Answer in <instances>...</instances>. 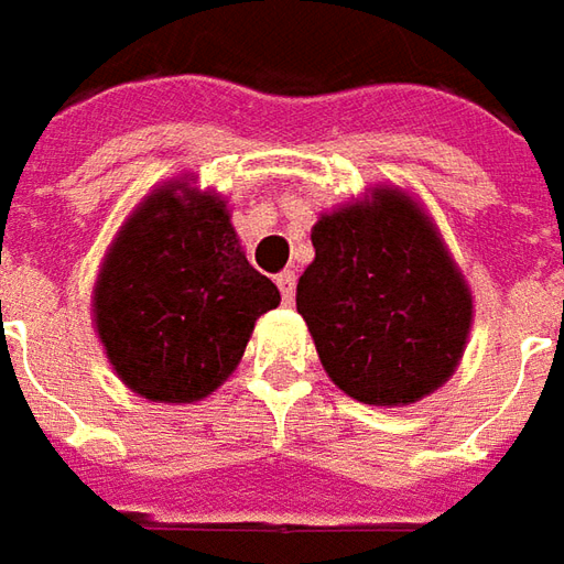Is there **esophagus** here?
<instances>
[{
	"mask_svg": "<svg viewBox=\"0 0 564 564\" xmlns=\"http://www.w3.org/2000/svg\"><path fill=\"white\" fill-rule=\"evenodd\" d=\"M275 285H279V291H282V301H285V304H294V285H297L294 273H291V270L279 273L275 275Z\"/></svg>",
	"mask_w": 564,
	"mask_h": 564,
	"instance_id": "obj_1",
	"label": "esophagus"
}]
</instances>
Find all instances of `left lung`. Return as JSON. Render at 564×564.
I'll return each mask as SVG.
<instances>
[{
  "mask_svg": "<svg viewBox=\"0 0 564 564\" xmlns=\"http://www.w3.org/2000/svg\"><path fill=\"white\" fill-rule=\"evenodd\" d=\"M297 313L337 390L402 408L448 383L473 328V291L408 189L368 186L313 224Z\"/></svg>",
  "mask_w": 564,
  "mask_h": 564,
  "instance_id": "left-lung-1",
  "label": "left lung"
}]
</instances>
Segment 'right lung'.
<instances>
[{"label":"right lung","mask_w":564,"mask_h":564,"mask_svg":"<svg viewBox=\"0 0 564 564\" xmlns=\"http://www.w3.org/2000/svg\"><path fill=\"white\" fill-rule=\"evenodd\" d=\"M279 301L245 258L227 199L181 174L153 186L119 227L97 270L91 316L131 393L193 405L236 371L254 322Z\"/></svg>","instance_id":"obj_1"}]
</instances>
